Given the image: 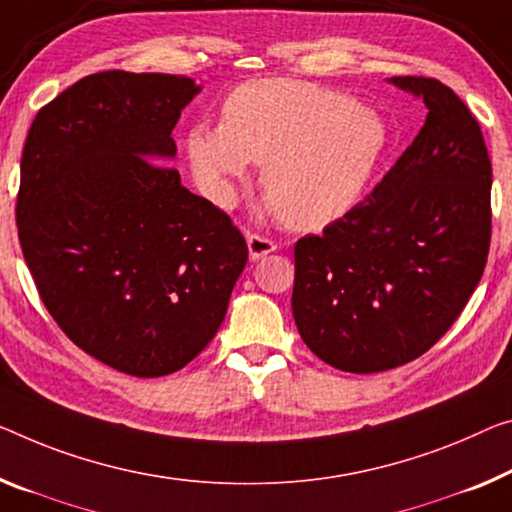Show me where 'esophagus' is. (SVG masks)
I'll use <instances>...</instances> for the list:
<instances>
[{"label":"esophagus","mask_w":512,"mask_h":512,"mask_svg":"<svg viewBox=\"0 0 512 512\" xmlns=\"http://www.w3.org/2000/svg\"><path fill=\"white\" fill-rule=\"evenodd\" d=\"M247 247H249L251 261H261L263 256L272 254V251L277 249V245H274L270 238H263V235H258V233L247 235Z\"/></svg>","instance_id":"34e87169"}]
</instances>
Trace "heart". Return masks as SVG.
I'll return each instance as SVG.
<instances>
[{
  "label": "heart",
  "mask_w": 512,
  "mask_h": 512,
  "mask_svg": "<svg viewBox=\"0 0 512 512\" xmlns=\"http://www.w3.org/2000/svg\"><path fill=\"white\" fill-rule=\"evenodd\" d=\"M389 146L375 109L348 93L267 77L226 96L222 123H199L185 137L196 185L231 206L251 162L263 164L270 208L290 229L313 231L357 206Z\"/></svg>",
  "instance_id": "obj_1"
}]
</instances>
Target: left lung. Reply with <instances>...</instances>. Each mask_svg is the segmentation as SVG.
I'll return each instance as SVG.
<instances>
[{"instance_id": "1", "label": "left lung", "mask_w": 512, "mask_h": 512, "mask_svg": "<svg viewBox=\"0 0 512 512\" xmlns=\"http://www.w3.org/2000/svg\"><path fill=\"white\" fill-rule=\"evenodd\" d=\"M426 123L366 201L295 245L293 316L325 364L380 373L428 352L483 277L492 164L481 125L432 77H391Z\"/></svg>"}]
</instances>
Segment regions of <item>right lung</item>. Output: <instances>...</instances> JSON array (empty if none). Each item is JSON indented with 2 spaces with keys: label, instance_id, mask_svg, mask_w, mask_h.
Listing matches in <instances>:
<instances>
[{
  "label": "right lung",
  "instance_id": "1",
  "mask_svg": "<svg viewBox=\"0 0 512 512\" xmlns=\"http://www.w3.org/2000/svg\"><path fill=\"white\" fill-rule=\"evenodd\" d=\"M185 75L105 70L36 114L15 219L38 295L86 355L135 377L190 364L247 263L224 210L169 167Z\"/></svg>",
  "mask_w": 512,
  "mask_h": 512
}]
</instances>
